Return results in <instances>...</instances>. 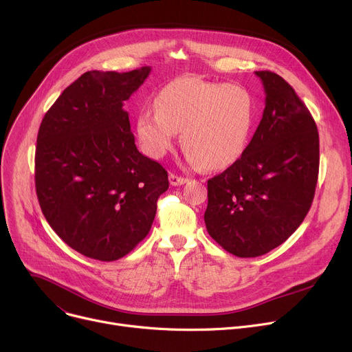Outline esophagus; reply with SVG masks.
Returning a JSON list of instances; mask_svg holds the SVG:
<instances>
[{
	"instance_id": "1",
	"label": "esophagus",
	"mask_w": 352,
	"mask_h": 352,
	"mask_svg": "<svg viewBox=\"0 0 352 352\" xmlns=\"http://www.w3.org/2000/svg\"><path fill=\"white\" fill-rule=\"evenodd\" d=\"M188 181V178H186V177H179V175H177V174H170V184L171 186H182V184H186Z\"/></svg>"
}]
</instances>
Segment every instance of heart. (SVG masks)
I'll list each match as a JSON object with an SVG mask.
<instances>
[{
  "instance_id": "obj_1",
  "label": "heart",
  "mask_w": 352,
  "mask_h": 352,
  "mask_svg": "<svg viewBox=\"0 0 352 352\" xmlns=\"http://www.w3.org/2000/svg\"><path fill=\"white\" fill-rule=\"evenodd\" d=\"M155 109H141L137 137L142 151L161 158L181 131L187 158L207 170H221L243 155L255 124L251 91L239 84H221L181 77L155 97Z\"/></svg>"
}]
</instances>
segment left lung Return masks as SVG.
Instances as JSON below:
<instances>
[{"mask_svg": "<svg viewBox=\"0 0 352 352\" xmlns=\"http://www.w3.org/2000/svg\"><path fill=\"white\" fill-rule=\"evenodd\" d=\"M265 91L260 125L241 158L208 179L204 221L226 251L260 256L281 245L308 214L320 168L318 129L278 74L255 71Z\"/></svg>", "mask_w": 352, "mask_h": 352, "instance_id": "8db88e82", "label": "left lung"}]
</instances>
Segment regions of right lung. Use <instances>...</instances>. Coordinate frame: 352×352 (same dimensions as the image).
<instances>
[{"label":"right lung","mask_w":352,"mask_h":352,"mask_svg":"<svg viewBox=\"0 0 352 352\" xmlns=\"http://www.w3.org/2000/svg\"><path fill=\"white\" fill-rule=\"evenodd\" d=\"M150 71H87L40 125L35 190L41 211L67 245L94 260L131 252L168 190L165 168L137 150L124 109Z\"/></svg>","instance_id":"right-lung-1"}]
</instances>
